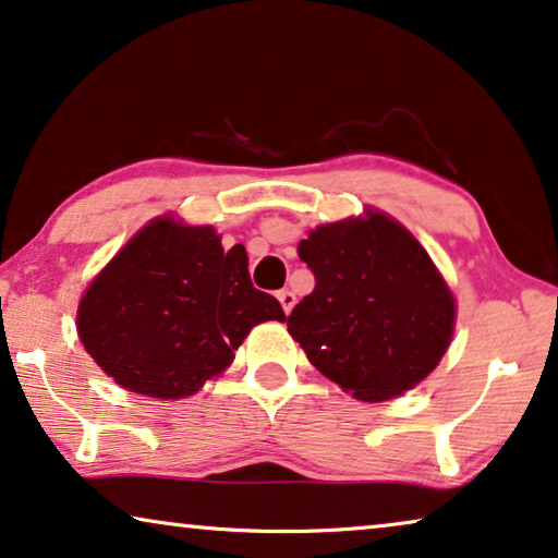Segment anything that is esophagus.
Returning <instances> with one entry per match:
<instances>
[{
  "instance_id": "obj_1",
  "label": "esophagus",
  "mask_w": 558,
  "mask_h": 558,
  "mask_svg": "<svg viewBox=\"0 0 558 558\" xmlns=\"http://www.w3.org/2000/svg\"><path fill=\"white\" fill-rule=\"evenodd\" d=\"M278 301H280V305H282V311H286L288 315H290V311H293V305H295V293L293 290H280L278 293Z\"/></svg>"
}]
</instances>
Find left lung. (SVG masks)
Returning <instances> with one entry per match:
<instances>
[{
  "mask_svg": "<svg viewBox=\"0 0 558 558\" xmlns=\"http://www.w3.org/2000/svg\"><path fill=\"white\" fill-rule=\"evenodd\" d=\"M315 288L288 315L315 368L353 398L388 401L448 351L456 303L423 245L386 213L328 222L298 245Z\"/></svg>",
  "mask_w": 558,
  "mask_h": 558,
  "instance_id": "8db88e82",
  "label": "left lung"
}]
</instances>
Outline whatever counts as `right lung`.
Here are the masks:
<instances>
[{
    "instance_id": "obj_1",
    "label": "right lung",
    "mask_w": 558,
    "mask_h": 558,
    "mask_svg": "<svg viewBox=\"0 0 558 558\" xmlns=\"http://www.w3.org/2000/svg\"><path fill=\"white\" fill-rule=\"evenodd\" d=\"M286 320L253 288L243 245L226 251L210 226L162 215L105 265L77 307L85 351L114 384L185 398L220 376L253 326Z\"/></svg>"
}]
</instances>
